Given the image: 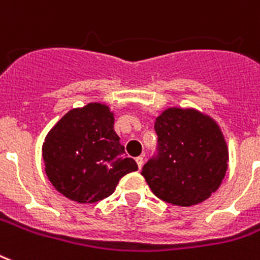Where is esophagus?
Masks as SVG:
<instances>
[{
  "instance_id": "1",
  "label": "esophagus",
  "mask_w": 260,
  "mask_h": 260,
  "mask_svg": "<svg viewBox=\"0 0 260 260\" xmlns=\"http://www.w3.org/2000/svg\"><path fill=\"white\" fill-rule=\"evenodd\" d=\"M136 161H137V165H138V168H142V165H143V157L142 155H140V157H137L136 158Z\"/></svg>"
}]
</instances>
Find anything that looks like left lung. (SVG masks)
<instances>
[{"mask_svg":"<svg viewBox=\"0 0 260 260\" xmlns=\"http://www.w3.org/2000/svg\"><path fill=\"white\" fill-rule=\"evenodd\" d=\"M157 154L142 168L161 200L190 207L217 190L228 168V150L212 118L193 109H168L154 123Z\"/></svg>","mask_w":260,"mask_h":260,"instance_id":"left-lung-1","label":"left lung"}]
</instances>
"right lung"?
Listing matches in <instances>:
<instances>
[{
    "instance_id": "right-lung-1",
    "label": "right lung",
    "mask_w": 260,
    "mask_h": 260,
    "mask_svg": "<svg viewBox=\"0 0 260 260\" xmlns=\"http://www.w3.org/2000/svg\"><path fill=\"white\" fill-rule=\"evenodd\" d=\"M43 159L52 185L76 203L103 200L124 174L138 170L114 132V114L102 103L68 111L45 137Z\"/></svg>"
}]
</instances>
